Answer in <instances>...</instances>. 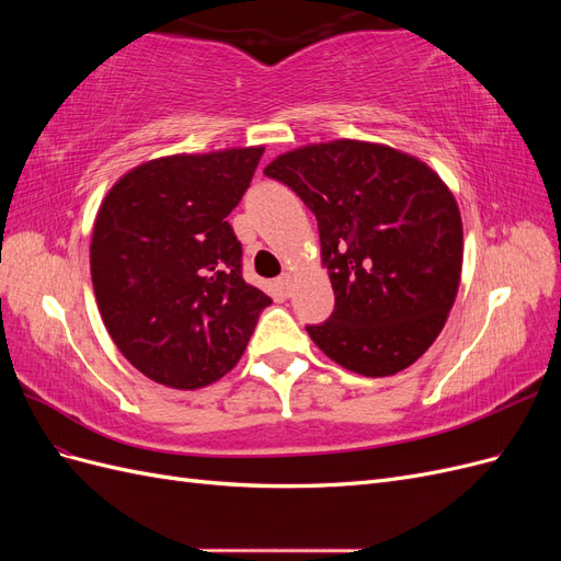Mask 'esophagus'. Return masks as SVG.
<instances>
[{"label":"esophagus","instance_id":"esophagus-1","mask_svg":"<svg viewBox=\"0 0 561 561\" xmlns=\"http://www.w3.org/2000/svg\"><path fill=\"white\" fill-rule=\"evenodd\" d=\"M290 285H293V276L290 274H283L278 280H276V287H278V293L283 295V297H287L290 295Z\"/></svg>","mask_w":561,"mask_h":561}]
</instances>
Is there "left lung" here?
Masks as SVG:
<instances>
[{"label": "left lung", "mask_w": 561, "mask_h": 561, "mask_svg": "<svg viewBox=\"0 0 561 561\" xmlns=\"http://www.w3.org/2000/svg\"><path fill=\"white\" fill-rule=\"evenodd\" d=\"M318 219L334 311L307 325L355 375L390 377L443 332L463 264L456 198L431 165L360 140L307 145L264 168Z\"/></svg>", "instance_id": "8db88e82"}]
</instances>
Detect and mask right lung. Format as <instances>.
<instances>
[{"instance_id":"obj_1","label":"right lung","mask_w":561,"mask_h":561,"mask_svg":"<svg viewBox=\"0 0 561 561\" xmlns=\"http://www.w3.org/2000/svg\"><path fill=\"white\" fill-rule=\"evenodd\" d=\"M264 147L151 159L100 203L91 278L124 358L151 381L196 390L241 360L271 304L243 280L239 206Z\"/></svg>"}]
</instances>
